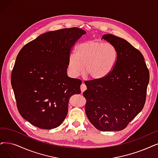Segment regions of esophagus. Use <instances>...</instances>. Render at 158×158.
I'll return each mask as SVG.
<instances>
[{"label": "esophagus", "mask_w": 158, "mask_h": 158, "mask_svg": "<svg viewBox=\"0 0 158 158\" xmlns=\"http://www.w3.org/2000/svg\"><path fill=\"white\" fill-rule=\"evenodd\" d=\"M86 89H87V87H86L85 84L84 83V81H83L82 84H81V86H80V89H81V93L84 92Z\"/></svg>", "instance_id": "1"}]
</instances>
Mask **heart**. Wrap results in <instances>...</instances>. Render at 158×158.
<instances>
[{"label":"heart","mask_w":158,"mask_h":158,"mask_svg":"<svg viewBox=\"0 0 158 158\" xmlns=\"http://www.w3.org/2000/svg\"><path fill=\"white\" fill-rule=\"evenodd\" d=\"M118 58L116 47L109 43L97 40H88L79 43L76 52L68 58V71L76 77L84 71L93 79H100L114 68Z\"/></svg>","instance_id":"b5f03b06"}]
</instances>
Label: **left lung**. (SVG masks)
Returning a JSON list of instances; mask_svg holds the SVG:
<instances>
[{"instance_id":"8db88e82","label":"left lung","mask_w":158,"mask_h":158,"mask_svg":"<svg viewBox=\"0 0 158 158\" xmlns=\"http://www.w3.org/2000/svg\"><path fill=\"white\" fill-rule=\"evenodd\" d=\"M102 39L116 47L118 58L105 77L85 81V113L97 130L121 131L143 108L149 71L141 52L127 41L112 34Z\"/></svg>"}]
</instances>
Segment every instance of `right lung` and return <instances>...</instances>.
I'll use <instances>...</instances> for the list:
<instances>
[{
	"label": "right lung",
	"mask_w": 158,
	"mask_h": 158,
	"mask_svg": "<svg viewBox=\"0 0 158 158\" xmlns=\"http://www.w3.org/2000/svg\"><path fill=\"white\" fill-rule=\"evenodd\" d=\"M78 28L48 31L19 52L11 76L21 115L35 127L52 129L65 118L70 97L80 94L81 81L67 74L68 58L78 40Z\"/></svg>",
	"instance_id": "add662e5"
}]
</instances>
